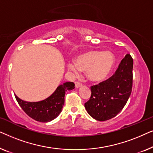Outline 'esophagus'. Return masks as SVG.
Masks as SVG:
<instances>
[{
    "instance_id": "34e87169",
    "label": "esophagus",
    "mask_w": 153,
    "mask_h": 153,
    "mask_svg": "<svg viewBox=\"0 0 153 153\" xmlns=\"http://www.w3.org/2000/svg\"><path fill=\"white\" fill-rule=\"evenodd\" d=\"M75 86H76V88H80V87H81L82 86V84H81V83H79V82H75Z\"/></svg>"
}]
</instances>
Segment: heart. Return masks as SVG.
<instances>
[{
  "mask_svg": "<svg viewBox=\"0 0 153 153\" xmlns=\"http://www.w3.org/2000/svg\"><path fill=\"white\" fill-rule=\"evenodd\" d=\"M115 64V56L109 51H90L75 59L74 63L68 64V69L73 74L86 72V76L91 82L104 81L111 73Z\"/></svg>",
  "mask_w": 153,
  "mask_h": 153,
  "instance_id": "heart-1",
  "label": "heart"
}]
</instances>
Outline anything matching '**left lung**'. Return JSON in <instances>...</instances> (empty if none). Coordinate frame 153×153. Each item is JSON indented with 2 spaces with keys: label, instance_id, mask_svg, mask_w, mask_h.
<instances>
[{
  "label": "left lung",
  "instance_id": "1",
  "mask_svg": "<svg viewBox=\"0 0 153 153\" xmlns=\"http://www.w3.org/2000/svg\"><path fill=\"white\" fill-rule=\"evenodd\" d=\"M132 69L133 59L127 54L111 77L91 87V96L84 106L92 118L105 121L122 111L131 93Z\"/></svg>",
  "mask_w": 153,
  "mask_h": 153
}]
</instances>
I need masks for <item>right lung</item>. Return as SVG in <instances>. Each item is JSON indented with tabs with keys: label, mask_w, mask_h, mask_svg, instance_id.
Segmentation results:
<instances>
[{
	"label": "right lung",
	"mask_w": 153,
	"mask_h": 153,
	"mask_svg": "<svg viewBox=\"0 0 153 153\" xmlns=\"http://www.w3.org/2000/svg\"><path fill=\"white\" fill-rule=\"evenodd\" d=\"M74 85L73 82L64 83L58 86L49 97L39 102H26L14 95L19 104L28 116L39 122L47 123L59 116L65 103V92L74 89Z\"/></svg>",
	"instance_id": "obj_1"
}]
</instances>
